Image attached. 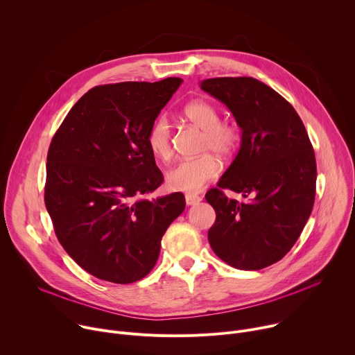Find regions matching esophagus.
I'll return each mask as SVG.
<instances>
[{
    "label": "esophagus",
    "mask_w": 355,
    "mask_h": 355,
    "mask_svg": "<svg viewBox=\"0 0 355 355\" xmlns=\"http://www.w3.org/2000/svg\"><path fill=\"white\" fill-rule=\"evenodd\" d=\"M200 200H202V198H200L199 195H195V193H187V195H185V204H187L188 207L198 205Z\"/></svg>",
    "instance_id": "34e87169"
}]
</instances>
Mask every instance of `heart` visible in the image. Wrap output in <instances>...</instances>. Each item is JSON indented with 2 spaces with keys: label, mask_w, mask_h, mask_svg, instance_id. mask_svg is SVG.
Masks as SVG:
<instances>
[{
  "label": "heart",
  "mask_w": 355,
  "mask_h": 355,
  "mask_svg": "<svg viewBox=\"0 0 355 355\" xmlns=\"http://www.w3.org/2000/svg\"><path fill=\"white\" fill-rule=\"evenodd\" d=\"M184 115L199 129L204 130L200 141L202 151H214L227 157L240 141V129L234 122L220 121L219 110L207 101H193L184 110ZM147 146L155 157L168 160L171 156V126L166 116L157 118L147 132ZM220 173L218 159L205 153L195 159L181 160L167 174V185L171 189L196 192Z\"/></svg>",
  "instance_id": "b5f03b06"
}]
</instances>
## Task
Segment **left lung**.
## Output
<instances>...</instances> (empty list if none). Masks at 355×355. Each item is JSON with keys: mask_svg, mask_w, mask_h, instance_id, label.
I'll return each mask as SVG.
<instances>
[{"mask_svg": "<svg viewBox=\"0 0 355 355\" xmlns=\"http://www.w3.org/2000/svg\"><path fill=\"white\" fill-rule=\"evenodd\" d=\"M200 88L219 99L241 129L240 150L205 198L216 212L208 240L226 264L245 271L279 261L315 204L316 159L305 125L288 101L252 77H218ZM223 189L250 196L229 200Z\"/></svg>", "mask_w": 355, "mask_h": 355, "instance_id": "left-lung-1", "label": "left lung"}]
</instances>
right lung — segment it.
Returning a JSON list of instances; mask_svg holds the SVG:
<instances>
[{"mask_svg":"<svg viewBox=\"0 0 355 355\" xmlns=\"http://www.w3.org/2000/svg\"><path fill=\"white\" fill-rule=\"evenodd\" d=\"M181 83L170 77L94 87L50 143L46 209L67 254L99 279L144 278L156 266L163 234L185 208L181 192L140 199L164 180L146 139Z\"/></svg>","mask_w":355,"mask_h":355,"instance_id":"add662e5","label":"right lung"}]
</instances>
